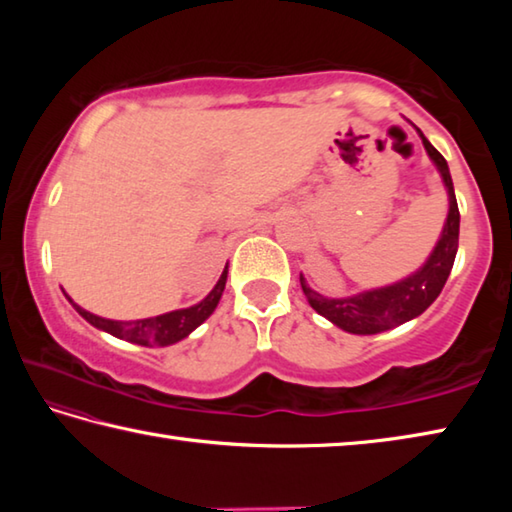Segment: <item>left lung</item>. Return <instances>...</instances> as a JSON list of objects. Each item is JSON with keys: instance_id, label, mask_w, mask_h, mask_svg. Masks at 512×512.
<instances>
[{"instance_id": "obj_1", "label": "left lung", "mask_w": 512, "mask_h": 512, "mask_svg": "<svg viewBox=\"0 0 512 512\" xmlns=\"http://www.w3.org/2000/svg\"><path fill=\"white\" fill-rule=\"evenodd\" d=\"M418 133L422 137V144L424 149H427L429 158L436 164L440 176H443V183L449 196V212L443 225V232H440L438 244L431 250L427 262L400 282L388 284V287L361 291L357 296L348 298L323 296V293L311 289L300 273V287L305 291L309 305L314 307L320 316H325L329 323L341 327L343 332L363 336L379 334L406 323V320L418 318L422 311L440 296L449 273H452L458 250V228H461V214H458L452 173H449L447 160L433 149L420 128Z\"/></svg>"}]
</instances>
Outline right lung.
<instances>
[{"label":"right lung","instance_id":"add662e5","mask_svg":"<svg viewBox=\"0 0 512 512\" xmlns=\"http://www.w3.org/2000/svg\"><path fill=\"white\" fill-rule=\"evenodd\" d=\"M225 280H228V266L223 268V273L219 277V282L214 284V289L207 293V296L198 302L194 307L187 309H176L169 311V314L162 316H153V318H140V320H110V318H101L94 316L90 311H85L83 307L76 305V302L67 296V300L72 302V307L79 311V314L88 320L90 325H94L97 329H103L117 339H124L128 343H137V345H173L178 341H183L185 336H189L194 329L205 323L207 318L212 316V311L219 305V300L223 296L225 289Z\"/></svg>","mask_w":512,"mask_h":512}]
</instances>
